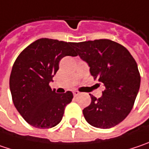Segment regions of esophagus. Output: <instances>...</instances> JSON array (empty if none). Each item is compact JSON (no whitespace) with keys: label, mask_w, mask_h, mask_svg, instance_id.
<instances>
[{"label":"esophagus","mask_w":149,"mask_h":149,"mask_svg":"<svg viewBox=\"0 0 149 149\" xmlns=\"http://www.w3.org/2000/svg\"><path fill=\"white\" fill-rule=\"evenodd\" d=\"M73 95H74L75 97H76V96H77V95H78V94H79V93H80L78 92V91H77V90H74V91H73Z\"/></svg>","instance_id":"34e87169"}]
</instances>
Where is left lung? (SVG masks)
Masks as SVG:
<instances>
[{
  "instance_id": "obj_1",
  "label": "left lung",
  "mask_w": 149,
  "mask_h": 149,
  "mask_svg": "<svg viewBox=\"0 0 149 149\" xmlns=\"http://www.w3.org/2000/svg\"><path fill=\"white\" fill-rule=\"evenodd\" d=\"M80 58L90 67L94 79L104 84L103 95L90 94L91 104L83 110L88 124L109 129L118 125L133 107L141 77L136 62L123 45L110 40L72 43Z\"/></svg>"
}]
</instances>
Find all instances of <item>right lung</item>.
Masks as SVG:
<instances>
[{
	"mask_svg": "<svg viewBox=\"0 0 149 149\" xmlns=\"http://www.w3.org/2000/svg\"><path fill=\"white\" fill-rule=\"evenodd\" d=\"M72 44L40 39L24 49L14 62L9 82L13 101L22 118L33 127H56L72 102L71 91L56 93L49 85L60 61L65 56H77Z\"/></svg>",
	"mask_w": 149,
	"mask_h": 149,
	"instance_id": "right-lung-1",
	"label": "right lung"
}]
</instances>
